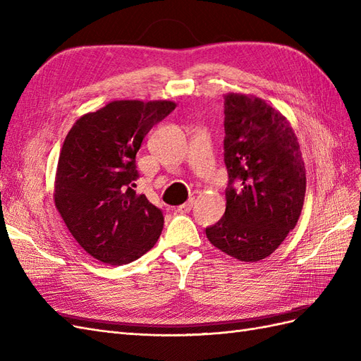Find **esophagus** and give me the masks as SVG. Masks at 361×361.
<instances>
[{"mask_svg":"<svg viewBox=\"0 0 361 361\" xmlns=\"http://www.w3.org/2000/svg\"><path fill=\"white\" fill-rule=\"evenodd\" d=\"M193 202H195V200L190 198L189 201L184 202V204L178 206V207H177V212H180V214H186V212H190L192 207H193Z\"/></svg>","mask_w":361,"mask_h":361,"instance_id":"esophagus-1","label":"esophagus"}]
</instances>
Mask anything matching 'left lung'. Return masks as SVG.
<instances>
[{
    "label": "left lung",
    "instance_id": "1",
    "mask_svg": "<svg viewBox=\"0 0 361 361\" xmlns=\"http://www.w3.org/2000/svg\"><path fill=\"white\" fill-rule=\"evenodd\" d=\"M226 214L206 228L218 250L243 262L270 256L298 224L307 171L293 128L279 109L243 92L224 96ZM238 179L240 186L231 184Z\"/></svg>",
    "mask_w": 361,
    "mask_h": 361
}]
</instances>
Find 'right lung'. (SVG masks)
I'll return each mask as SVG.
<instances>
[{
	"label": "right lung",
	"mask_w": 361,
	"mask_h": 361,
	"mask_svg": "<svg viewBox=\"0 0 361 361\" xmlns=\"http://www.w3.org/2000/svg\"><path fill=\"white\" fill-rule=\"evenodd\" d=\"M175 106L172 100H113L80 116L63 140L54 206L94 259L129 264L159 241L164 216L133 189L135 154L151 128Z\"/></svg>",
	"instance_id": "add662e5"
}]
</instances>
